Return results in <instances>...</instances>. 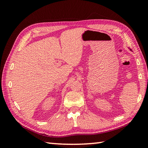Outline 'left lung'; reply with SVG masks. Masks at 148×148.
<instances>
[{"instance_id":"1","label":"left lung","mask_w":148,"mask_h":148,"mask_svg":"<svg viewBox=\"0 0 148 148\" xmlns=\"http://www.w3.org/2000/svg\"><path fill=\"white\" fill-rule=\"evenodd\" d=\"M130 50H131V49H130Z\"/></svg>"}]
</instances>
